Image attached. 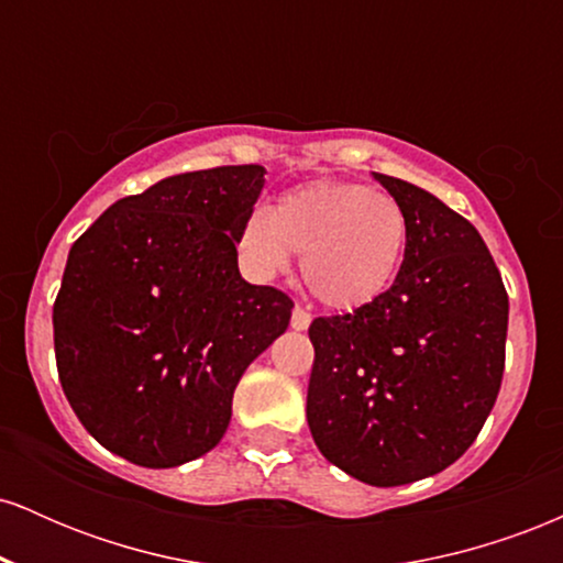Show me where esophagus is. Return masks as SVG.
I'll return each instance as SVG.
<instances>
[{
  "instance_id": "obj_1",
  "label": "esophagus",
  "mask_w": 563,
  "mask_h": 563,
  "mask_svg": "<svg viewBox=\"0 0 563 563\" xmlns=\"http://www.w3.org/2000/svg\"><path fill=\"white\" fill-rule=\"evenodd\" d=\"M309 322H312V314H309L307 309L296 307L294 314H290V328H294V331H307Z\"/></svg>"
}]
</instances>
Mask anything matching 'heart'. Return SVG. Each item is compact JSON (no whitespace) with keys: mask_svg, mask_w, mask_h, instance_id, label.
<instances>
[{"mask_svg":"<svg viewBox=\"0 0 563 563\" xmlns=\"http://www.w3.org/2000/svg\"><path fill=\"white\" fill-rule=\"evenodd\" d=\"M407 245V214L389 192L344 179L290 187L273 211L254 209L238 232L245 267L262 280L283 275L294 251L314 299L339 312L378 301Z\"/></svg>","mask_w":563,"mask_h":563,"instance_id":"obj_1","label":"heart"}]
</instances>
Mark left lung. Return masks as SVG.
Wrapping results in <instances>:
<instances>
[{"instance_id":"1","label":"left lung","mask_w":563,"mask_h":563,"mask_svg":"<svg viewBox=\"0 0 563 563\" xmlns=\"http://www.w3.org/2000/svg\"><path fill=\"white\" fill-rule=\"evenodd\" d=\"M407 214L394 286L309 325L307 423L333 466L373 487L444 471L474 444L506 365L508 294L468 219L376 174Z\"/></svg>"}]
</instances>
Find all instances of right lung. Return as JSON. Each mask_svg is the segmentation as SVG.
<instances>
[{
	"label": "right lung",
	"instance_id": "obj_1",
	"mask_svg": "<svg viewBox=\"0 0 563 563\" xmlns=\"http://www.w3.org/2000/svg\"><path fill=\"white\" fill-rule=\"evenodd\" d=\"M264 174H174L115 200L70 245L57 373L84 429L129 463L174 468L214 450L245 367L286 333L294 301L238 269Z\"/></svg>",
	"mask_w": 563,
	"mask_h": 563
}]
</instances>
